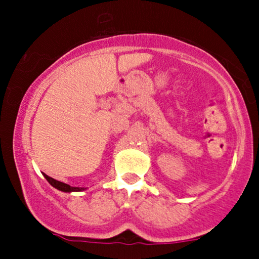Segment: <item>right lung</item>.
I'll use <instances>...</instances> for the list:
<instances>
[{"instance_id": "right-lung-1", "label": "right lung", "mask_w": 259, "mask_h": 259, "mask_svg": "<svg viewBox=\"0 0 259 259\" xmlns=\"http://www.w3.org/2000/svg\"><path fill=\"white\" fill-rule=\"evenodd\" d=\"M44 177L46 178V180L49 181V183L51 184L53 187H56V189L59 190V191L74 192V191H82V190H85L84 187H73V186L68 185V184H64V183H62V181H58V180L53 179V178L49 177V175H46V174H44Z\"/></svg>"}]
</instances>
